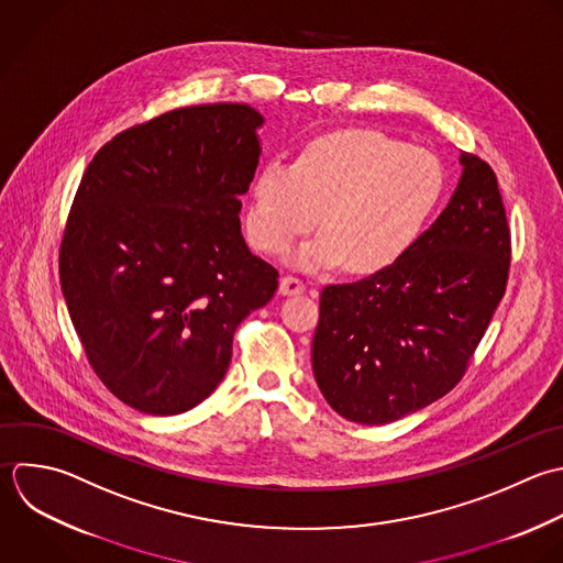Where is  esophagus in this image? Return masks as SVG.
<instances>
[{"mask_svg": "<svg viewBox=\"0 0 563 563\" xmlns=\"http://www.w3.org/2000/svg\"><path fill=\"white\" fill-rule=\"evenodd\" d=\"M305 291V283L300 280V278H296V276H285L283 280H280V294L283 296H298V294H302Z\"/></svg>", "mask_w": 563, "mask_h": 563, "instance_id": "obj_1", "label": "esophagus"}]
</instances>
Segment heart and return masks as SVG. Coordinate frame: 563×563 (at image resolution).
Wrapping results in <instances>:
<instances>
[{
    "instance_id": "b5f03b06",
    "label": "heart",
    "mask_w": 563,
    "mask_h": 563,
    "mask_svg": "<svg viewBox=\"0 0 563 563\" xmlns=\"http://www.w3.org/2000/svg\"><path fill=\"white\" fill-rule=\"evenodd\" d=\"M443 195L439 159L373 129H346L313 140L294 166L265 164L247 203V234L267 254L287 252L318 223L294 263L320 269L346 263L375 274L397 263L419 239Z\"/></svg>"
}]
</instances>
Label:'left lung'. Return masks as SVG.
<instances>
[{
  "label": "left lung",
  "mask_w": 563,
  "mask_h": 563,
  "mask_svg": "<svg viewBox=\"0 0 563 563\" xmlns=\"http://www.w3.org/2000/svg\"><path fill=\"white\" fill-rule=\"evenodd\" d=\"M439 219L390 267L320 294L313 377L329 406L384 426L448 395L500 305L511 234L496 173L461 153Z\"/></svg>",
  "instance_id": "1"
}]
</instances>
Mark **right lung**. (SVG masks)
<instances>
[{
    "label": "right lung",
    "instance_id": "obj_1",
    "mask_svg": "<svg viewBox=\"0 0 563 563\" xmlns=\"http://www.w3.org/2000/svg\"><path fill=\"white\" fill-rule=\"evenodd\" d=\"M263 122L241 102L173 109L109 140L80 179L60 289L91 368L144 415L210 397L236 327L278 287L239 219Z\"/></svg>",
    "mask_w": 563,
    "mask_h": 563
}]
</instances>
